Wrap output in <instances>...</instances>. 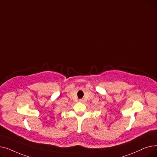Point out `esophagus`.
<instances>
[{"label": "esophagus", "instance_id": "obj_1", "mask_svg": "<svg viewBox=\"0 0 157 157\" xmlns=\"http://www.w3.org/2000/svg\"><path fill=\"white\" fill-rule=\"evenodd\" d=\"M79 101L80 102H83V100H81V99H80Z\"/></svg>", "mask_w": 157, "mask_h": 157}]
</instances>
